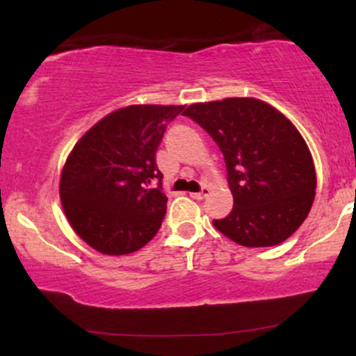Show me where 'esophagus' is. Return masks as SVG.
Returning a JSON list of instances; mask_svg holds the SVG:
<instances>
[{"instance_id": "esophagus-1", "label": "esophagus", "mask_w": 356, "mask_h": 356, "mask_svg": "<svg viewBox=\"0 0 356 356\" xmlns=\"http://www.w3.org/2000/svg\"><path fill=\"white\" fill-rule=\"evenodd\" d=\"M209 192H211L209 187L204 186L202 189L199 191V192H191V197H194V199H204V197H206L207 194H209Z\"/></svg>"}]
</instances>
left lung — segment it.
I'll list each match as a JSON object with an SVG mask.
<instances>
[{
    "label": "left lung",
    "mask_w": 356,
    "mask_h": 356,
    "mask_svg": "<svg viewBox=\"0 0 356 356\" xmlns=\"http://www.w3.org/2000/svg\"><path fill=\"white\" fill-rule=\"evenodd\" d=\"M184 115L209 134L226 162L234 206L214 226L246 248L288 239L316 189L312 154L296 127L266 102L246 97L189 105Z\"/></svg>",
    "instance_id": "left-lung-1"
}]
</instances>
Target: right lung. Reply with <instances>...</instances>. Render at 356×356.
I'll list each match as a JSON object with an SVG mask.
<instances>
[{
    "instance_id": "right-lung-1",
    "label": "right lung",
    "mask_w": 356,
    "mask_h": 356,
    "mask_svg": "<svg viewBox=\"0 0 356 356\" xmlns=\"http://www.w3.org/2000/svg\"><path fill=\"white\" fill-rule=\"evenodd\" d=\"M182 105H130L104 117L73 147L61 170L65 216L88 246L108 256L144 248L167 211L155 152ZM159 181L150 190L149 181Z\"/></svg>"
}]
</instances>
